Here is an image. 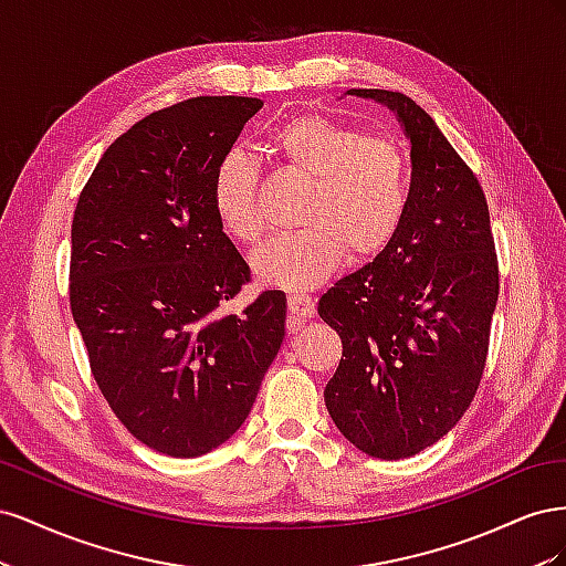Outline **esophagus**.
Instances as JSON below:
<instances>
[{"instance_id": "34e87169", "label": "esophagus", "mask_w": 566, "mask_h": 566, "mask_svg": "<svg viewBox=\"0 0 566 566\" xmlns=\"http://www.w3.org/2000/svg\"><path fill=\"white\" fill-rule=\"evenodd\" d=\"M287 310L297 321H306L316 314V302L306 293H293L287 297Z\"/></svg>"}]
</instances>
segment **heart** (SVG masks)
<instances>
[{
  "instance_id": "heart-1",
  "label": "heart",
  "mask_w": 566,
  "mask_h": 566,
  "mask_svg": "<svg viewBox=\"0 0 566 566\" xmlns=\"http://www.w3.org/2000/svg\"><path fill=\"white\" fill-rule=\"evenodd\" d=\"M287 172L310 184L300 231L273 235L252 256L256 279L283 290H306L331 279L347 260L368 262L399 233L410 205L406 148L323 115H297L271 134ZM212 208L235 241L252 245L264 233L260 167L229 150L214 167Z\"/></svg>"
}]
</instances>
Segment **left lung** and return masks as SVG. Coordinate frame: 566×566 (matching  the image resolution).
Wrapping results in <instances>:
<instances>
[{
	"mask_svg": "<svg viewBox=\"0 0 566 566\" xmlns=\"http://www.w3.org/2000/svg\"><path fill=\"white\" fill-rule=\"evenodd\" d=\"M347 94L397 115L413 181L394 241L318 300V316L342 339L323 397L358 451L401 460L449 434L474 397L499 264L482 186L434 119L399 92Z\"/></svg>",
	"mask_w": 566,
	"mask_h": 566,
	"instance_id": "obj_1",
	"label": "left lung"
}]
</instances>
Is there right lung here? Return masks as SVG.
I'll use <instances>...</instances> for the list:
<instances>
[{"label":"right lung","mask_w":566,"mask_h":566,"mask_svg":"<svg viewBox=\"0 0 566 566\" xmlns=\"http://www.w3.org/2000/svg\"><path fill=\"white\" fill-rule=\"evenodd\" d=\"M260 98L198 96L106 148L73 217L71 310L94 380L148 449L198 458L231 439L285 337V293L243 314L250 281L212 208V175Z\"/></svg>","instance_id":"obj_1"}]
</instances>
